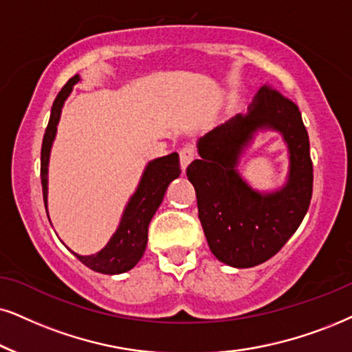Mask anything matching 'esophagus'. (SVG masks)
<instances>
[{
  "instance_id": "34e87169",
  "label": "esophagus",
  "mask_w": 352,
  "mask_h": 352,
  "mask_svg": "<svg viewBox=\"0 0 352 352\" xmlns=\"http://www.w3.org/2000/svg\"><path fill=\"white\" fill-rule=\"evenodd\" d=\"M195 159V149L191 146H185L184 149L180 151V166L182 170L185 172V168L190 166V162Z\"/></svg>"
}]
</instances>
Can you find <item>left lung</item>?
<instances>
[{
  "mask_svg": "<svg viewBox=\"0 0 352 352\" xmlns=\"http://www.w3.org/2000/svg\"><path fill=\"white\" fill-rule=\"evenodd\" d=\"M258 129L281 132L289 151L288 182L279 190H253L236 172L238 157ZM186 177L197 191L198 217L212 255L234 268H252L274 256L300 226L312 199L314 167L299 107L268 86L258 91L247 115L198 141Z\"/></svg>",
  "mask_w": 352,
  "mask_h": 352,
  "instance_id": "left-lung-1",
  "label": "left lung"
}]
</instances>
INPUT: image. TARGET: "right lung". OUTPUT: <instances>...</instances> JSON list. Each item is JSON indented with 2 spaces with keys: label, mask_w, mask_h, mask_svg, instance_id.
<instances>
[{
  "label": "right lung",
  "mask_w": 352,
  "mask_h": 352,
  "mask_svg": "<svg viewBox=\"0 0 352 352\" xmlns=\"http://www.w3.org/2000/svg\"><path fill=\"white\" fill-rule=\"evenodd\" d=\"M79 81V74L73 76L65 84L63 89L58 92L55 102H53L50 120H48L45 135H43L42 153H40V179H42L43 203L47 208V193H48V161H50V151L53 140L56 135V126L60 122L61 109L65 100L73 91V86ZM180 175V161L179 154L172 153L164 157H157L146 166L143 177L135 195L130 198L126 208H124L122 221L117 232L112 235L109 243L94 255H78L87 268L97 271L102 274H120L124 271L135 268L138 261L141 260L148 245V228L153 216L161 206L164 195L168 184ZM48 214V212H47Z\"/></svg>",
  "instance_id": "1"
}]
</instances>
